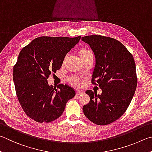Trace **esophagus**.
<instances>
[{"mask_svg": "<svg viewBox=\"0 0 152 152\" xmlns=\"http://www.w3.org/2000/svg\"><path fill=\"white\" fill-rule=\"evenodd\" d=\"M84 94V91H81V90H77L76 91V95H80L81 94Z\"/></svg>", "mask_w": 152, "mask_h": 152, "instance_id": "1", "label": "esophagus"}]
</instances>
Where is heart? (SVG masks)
<instances>
[{"label":"heart","mask_w":152,"mask_h":152,"mask_svg":"<svg viewBox=\"0 0 152 152\" xmlns=\"http://www.w3.org/2000/svg\"><path fill=\"white\" fill-rule=\"evenodd\" d=\"M91 53V52L89 50L84 49V50H81L80 53V55H84L89 54V53ZM67 79H68V81L72 85V86L77 87L81 86V78L77 76V75H72L71 77H68Z\"/></svg>","instance_id":"b5f03b06"}]
</instances>
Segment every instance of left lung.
I'll return each instance as SVG.
<instances>
[{
	"label": "left lung",
	"instance_id": "8db88e82",
	"mask_svg": "<svg viewBox=\"0 0 152 152\" xmlns=\"http://www.w3.org/2000/svg\"><path fill=\"white\" fill-rule=\"evenodd\" d=\"M81 39L94 53L91 81L102 89L101 95L86 91L90 102L83 107L84 115L97 125L110 124L126 112L134 95L137 81L134 57L115 39L91 35Z\"/></svg>",
	"mask_w": 152,
	"mask_h": 152
}]
</instances>
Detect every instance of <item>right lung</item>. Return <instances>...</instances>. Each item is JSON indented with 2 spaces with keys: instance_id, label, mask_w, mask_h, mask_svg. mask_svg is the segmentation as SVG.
Wrapping results in <instances>:
<instances>
[{
  "instance_id": "obj_1",
  "label": "right lung",
  "mask_w": 152,
  "mask_h": 152,
  "mask_svg": "<svg viewBox=\"0 0 152 152\" xmlns=\"http://www.w3.org/2000/svg\"><path fill=\"white\" fill-rule=\"evenodd\" d=\"M81 38L41 37L20 50L13 67V81L23 111L35 121L49 123L58 118L75 95L72 87L60 84L57 89L47 79L61 68L66 53Z\"/></svg>"
}]
</instances>
